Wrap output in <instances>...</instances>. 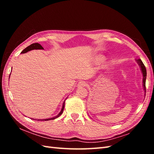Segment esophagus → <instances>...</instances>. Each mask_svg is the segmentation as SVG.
Listing matches in <instances>:
<instances>
[{"instance_id": "obj_1", "label": "esophagus", "mask_w": 154, "mask_h": 154, "mask_svg": "<svg viewBox=\"0 0 154 154\" xmlns=\"http://www.w3.org/2000/svg\"><path fill=\"white\" fill-rule=\"evenodd\" d=\"M85 86H86V83L84 82H80L77 85V87L78 88H82V87H84Z\"/></svg>"}]
</instances>
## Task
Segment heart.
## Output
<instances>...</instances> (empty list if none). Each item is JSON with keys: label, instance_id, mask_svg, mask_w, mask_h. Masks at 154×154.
Here are the masks:
<instances>
[{"label": "heart", "instance_id": "heart-1", "mask_svg": "<svg viewBox=\"0 0 154 154\" xmlns=\"http://www.w3.org/2000/svg\"><path fill=\"white\" fill-rule=\"evenodd\" d=\"M97 60H98V62H100V63H101L102 62H103V58H98V59H97Z\"/></svg>", "mask_w": 154, "mask_h": 154}]
</instances>
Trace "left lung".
Listing matches in <instances>:
<instances>
[{"label": "left lung", "instance_id": "8db88e82", "mask_svg": "<svg viewBox=\"0 0 154 154\" xmlns=\"http://www.w3.org/2000/svg\"><path fill=\"white\" fill-rule=\"evenodd\" d=\"M136 62L137 63H138V65L139 66V67H140L141 68V72L143 74V88H144V92H146V86H145V84H146V67L145 66H144V65L143 64V62L141 61V60L140 59H138V60H136Z\"/></svg>", "mask_w": 154, "mask_h": 154}]
</instances>
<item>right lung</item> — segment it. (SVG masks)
Segmentation results:
<instances>
[{"label": "right lung", "mask_w": 154, "mask_h": 154, "mask_svg": "<svg viewBox=\"0 0 154 154\" xmlns=\"http://www.w3.org/2000/svg\"><path fill=\"white\" fill-rule=\"evenodd\" d=\"M33 49H44V48H43L42 46L40 44H39L38 43L32 44H31L30 45H29L28 47H27L26 49H24V50H23V51H22V52H21V53H26L27 52H28V51H31V50H33ZM11 71H12V69H11ZM10 75H11V74H10ZM64 106H65V101H63V103L61 111L60 112V113H59L57 116H54V117H53V118H49L44 119H38V120H40V121H42V120H43V121H49V120L54 119H56V118H58L59 116L63 113V109H64Z\"/></svg>", "instance_id": "1"}]
</instances>
